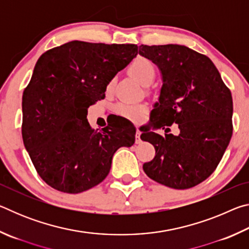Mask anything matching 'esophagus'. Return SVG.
Masks as SVG:
<instances>
[{
  "mask_svg": "<svg viewBox=\"0 0 249 249\" xmlns=\"http://www.w3.org/2000/svg\"><path fill=\"white\" fill-rule=\"evenodd\" d=\"M141 130L140 129H136V136H135V142H136V144H141L142 142V138H141Z\"/></svg>",
  "mask_w": 249,
  "mask_h": 249,
  "instance_id": "34e87169",
  "label": "esophagus"
}]
</instances>
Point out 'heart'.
Wrapping results in <instances>:
<instances>
[{
    "mask_svg": "<svg viewBox=\"0 0 249 249\" xmlns=\"http://www.w3.org/2000/svg\"><path fill=\"white\" fill-rule=\"evenodd\" d=\"M129 73L141 82L142 86H149L153 82L156 75V68L153 61L148 58L138 56L134 59L132 64L128 67ZM115 80L111 79L107 86V90L111 91L114 86ZM147 107L142 104H128V103H120L115 107V112L120 116L124 117L126 120L132 122H140L145 116Z\"/></svg>",
    "mask_w": 249,
    "mask_h": 249,
    "instance_id": "heart-1",
    "label": "heart"
}]
</instances>
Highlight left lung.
<instances>
[{
	"instance_id": "1",
	"label": "left lung",
	"mask_w": 249,
	"mask_h": 249,
	"mask_svg": "<svg viewBox=\"0 0 249 249\" xmlns=\"http://www.w3.org/2000/svg\"><path fill=\"white\" fill-rule=\"evenodd\" d=\"M140 53L160 70L162 87L150 121L154 127L178 124L179 135L145 130L155 158L142 166L156 182L189 189L216 169L233 134V99L209 57L181 45L140 46ZM168 129V128H167Z\"/></svg>"
}]
</instances>
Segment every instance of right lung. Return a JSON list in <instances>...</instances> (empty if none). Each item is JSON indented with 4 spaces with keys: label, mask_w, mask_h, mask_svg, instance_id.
<instances>
[{
    "label": "right lung",
    "mask_w": 249,
    "mask_h": 249,
    "mask_svg": "<svg viewBox=\"0 0 249 249\" xmlns=\"http://www.w3.org/2000/svg\"><path fill=\"white\" fill-rule=\"evenodd\" d=\"M137 45L73 40L44 53L23 93L22 136L37 174L50 187L80 193L107 178L115 151L136 129L119 117L93 129L88 107L137 54Z\"/></svg>",
    "instance_id": "right-lung-1"
}]
</instances>
